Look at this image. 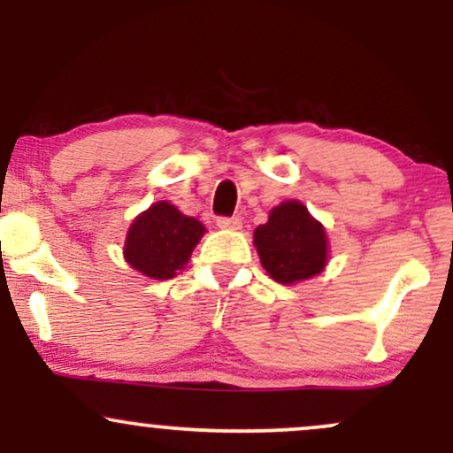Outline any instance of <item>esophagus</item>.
Segmentation results:
<instances>
[{
    "mask_svg": "<svg viewBox=\"0 0 453 453\" xmlns=\"http://www.w3.org/2000/svg\"><path fill=\"white\" fill-rule=\"evenodd\" d=\"M217 226L223 230H241L242 221L238 217H217Z\"/></svg>",
    "mask_w": 453,
    "mask_h": 453,
    "instance_id": "34e87169",
    "label": "esophagus"
}]
</instances>
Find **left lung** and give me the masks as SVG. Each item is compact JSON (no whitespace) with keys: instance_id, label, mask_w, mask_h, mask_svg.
<instances>
[{"instance_id":"obj_1","label":"left lung","mask_w":453,"mask_h":453,"mask_svg":"<svg viewBox=\"0 0 453 453\" xmlns=\"http://www.w3.org/2000/svg\"><path fill=\"white\" fill-rule=\"evenodd\" d=\"M253 238L262 266L277 283L311 279L326 266V230L300 202H283L273 209L268 223L259 226Z\"/></svg>"}]
</instances>
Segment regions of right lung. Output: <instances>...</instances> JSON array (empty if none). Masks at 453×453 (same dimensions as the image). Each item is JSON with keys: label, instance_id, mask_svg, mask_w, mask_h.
I'll use <instances>...</instances> for the list:
<instances>
[{"label": "right lung", "instance_id": "obj_1", "mask_svg": "<svg viewBox=\"0 0 453 453\" xmlns=\"http://www.w3.org/2000/svg\"><path fill=\"white\" fill-rule=\"evenodd\" d=\"M206 227L168 202H157L136 217L127 232L126 259L150 279H173L189 259Z\"/></svg>", "mask_w": 453, "mask_h": 453}]
</instances>
